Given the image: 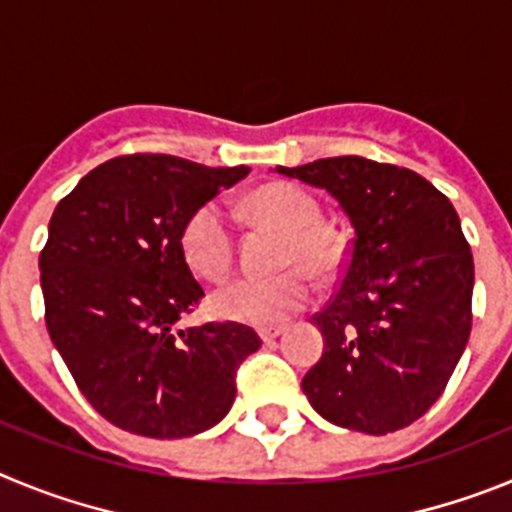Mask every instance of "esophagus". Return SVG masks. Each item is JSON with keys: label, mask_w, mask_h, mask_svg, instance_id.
<instances>
[{"label": "esophagus", "mask_w": 512, "mask_h": 512, "mask_svg": "<svg viewBox=\"0 0 512 512\" xmlns=\"http://www.w3.org/2000/svg\"><path fill=\"white\" fill-rule=\"evenodd\" d=\"M284 330H287V328H284V325H271V328H261L259 330V338L264 343H269V341H274V338L282 336Z\"/></svg>", "instance_id": "esophagus-1"}]
</instances>
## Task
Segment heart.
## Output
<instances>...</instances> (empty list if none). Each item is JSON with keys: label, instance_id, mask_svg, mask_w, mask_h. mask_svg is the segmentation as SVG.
<instances>
[{"label": "heart", "instance_id": "heart-1", "mask_svg": "<svg viewBox=\"0 0 512 512\" xmlns=\"http://www.w3.org/2000/svg\"><path fill=\"white\" fill-rule=\"evenodd\" d=\"M246 212L256 223L282 233L277 266H300L312 277H325L338 261L333 235L320 225V207L295 184H266L246 200ZM182 253L200 277H223L233 261V228L217 202H205L184 220ZM310 284L300 271L289 269L274 277H233L210 295V312L220 320L243 325H274L305 307Z\"/></svg>", "mask_w": 512, "mask_h": 512}]
</instances>
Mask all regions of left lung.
I'll return each mask as SVG.
<instances>
[{"instance_id": "8db88e82", "label": "left lung", "mask_w": 512, "mask_h": 512, "mask_svg": "<svg viewBox=\"0 0 512 512\" xmlns=\"http://www.w3.org/2000/svg\"><path fill=\"white\" fill-rule=\"evenodd\" d=\"M274 171L328 192L354 228L341 287L312 318L325 348L302 392L348 431H400L441 397L469 341L474 261L459 215L420 174L361 156Z\"/></svg>"}]
</instances>
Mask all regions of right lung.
I'll list each match as a JSON object with an SVG mask.
<instances>
[{
  "mask_svg": "<svg viewBox=\"0 0 512 512\" xmlns=\"http://www.w3.org/2000/svg\"><path fill=\"white\" fill-rule=\"evenodd\" d=\"M248 171L117 156L53 212L40 253L45 325L81 395L122 431L197 436L233 408L235 369L261 341L241 323L176 330L205 297L179 235L192 210Z\"/></svg>",
  "mask_w": 512,
  "mask_h": 512,
  "instance_id": "right-lung-1",
  "label": "right lung"
}]
</instances>
